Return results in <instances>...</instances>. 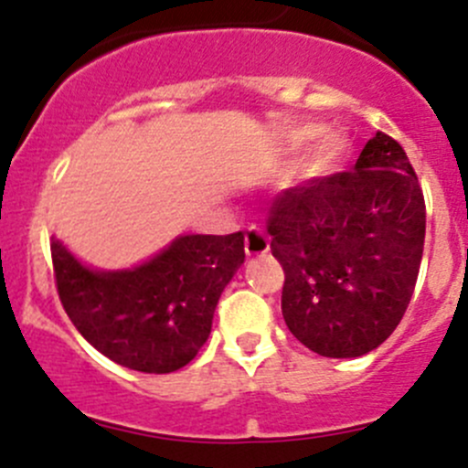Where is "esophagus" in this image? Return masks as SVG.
I'll return each mask as SVG.
<instances>
[{
    "mask_svg": "<svg viewBox=\"0 0 468 468\" xmlns=\"http://www.w3.org/2000/svg\"><path fill=\"white\" fill-rule=\"evenodd\" d=\"M244 251H247V256H265L270 251V239L261 229L251 226L247 230V238H244Z\"/></svg>",
    "mask_w": 468,
    "mask_h": 468,
    "instance_id": "1",
    "label": "esophagus"
}]
</instances>
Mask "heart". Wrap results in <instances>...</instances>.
Wrapping results in <instances>:
<instances>
[{
  "mask_svg": "<svg viewBox=\"0 0 468 468\" xmlns=\"http://www.w3.org/2000/svg\"><path fill=\"white\" fill-rule=\"evenodd\" d=\"M303 146L308 148L299 157L292 171L294 187H308V185H315L334 176L347 160L349 139L338 130H322L320 125L306 123L288 130L281 137L276 153L279 157H288L302 151Z\"/></svg>",
  "mask_w": 468,
  "mask_h": 468,
  "instance_id": "obj_1",
  "label": "heart"
}]
</instances>
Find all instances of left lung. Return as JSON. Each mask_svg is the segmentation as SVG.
Returning a JSON list of instances; mask_svg holds the SVG:
<instances>
[{
	"label": "left lung",
	"mask_w": 468,
	"mask_h": 468,
	"mask_svg": "<svg viewBox=\"0 0 468 468\" xmlns=\"http://www.w3.org/2000/svg\"><path fill=\"white\" fill-rule=\"evenodd\" d=\"M267 230L285 271L281 311L299 343L355 359L393 334L425 242L423 192L396 139L378 133L352 174L281 194Z\"/></svg>",
	"instance_id": "obj_1"
}]
</instances>
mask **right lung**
I'll return each mask as SVG.
<instances>
[{
  "mask_svg": "<svg viewBox=\"0 0 468 468\" xmlns=\"http://www.w3.org/2000/svg\"><path fill=\"white\" fill-rule=\"evenodd\" d=\"M58 297L100 355L139 373H174L207 340L217 302L244 262V235L185 233L139 265L98 270L52 238Z\"/></svg>",
  "mask_w": 468,
  "mask_h": 468,
  "instance_id": "add662e5",
  "label": "right lung"
}]
</instances>
